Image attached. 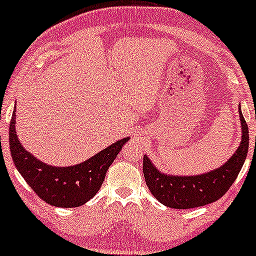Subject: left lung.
Masks as SVG:
<instances>
[{"instance_id": "1", "label": "left lung", "mask_w": 256, "mask_h": 256, "mask_svg": "<svg viewBox=\"0 0 256 256\" xmlns=\"http://www.w3.org/2000/svg\"><path fill=\"white\" fill-rule=\"evenodd\" d=\"M239 114L242 128L241 143L234 155L218 169L197 176H168L157 170L148 157L143 156L146 183L157 200L168 208H194L214 202L228 191L244 166L250 146L248 126L240 106Z\"/></svg>"}]
</instances>
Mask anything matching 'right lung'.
<instances>
[{
    "instance_id": "1",
    "label": "right lung",
    "mask_w": 256,
    "mask_h": 256,
    "mask_svg": "<svg viewBox=\"0 0 256 256\" xmlns=\"http://www.w3.org/2000/svg\"><path fill=\"white\" fill-rule=\"evenodd\" d=\"M15 118L16 106L9 126L10 154L15 166L38 197L57 208H78L92 199L102 185L108 168L129 140L122 138L76 166H51L23 148L16 135Z\"/></svg>"
}]
</instances>
